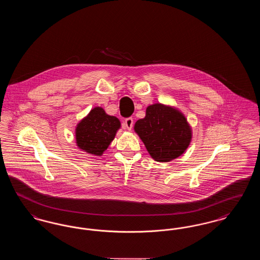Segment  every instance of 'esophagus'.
Listing matches in <instances>:
<instances>
[{
  "mask_svg": "<svg viewBox=\"0 0 260 260\" xmlns=\"http://www.w3.org/2000/svg\"><path fill=\"white\" fill-rule=\"evenodd\" d=\"M124 125L128 129V131H131L132 128H133V125H134V119L133 118H126L125 120H124Z\"/></svg>",
  "mask_w": 260,
  "mask_h": 260,
  "instance_id": "esophagus-1",
  "label": "esophagus"
}]
</instances>
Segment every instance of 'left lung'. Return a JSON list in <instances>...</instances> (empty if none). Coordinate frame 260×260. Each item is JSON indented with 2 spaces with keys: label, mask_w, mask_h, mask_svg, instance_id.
Instances as JSON below:
<instances>
[{
  "label": "left lung",
  "mask_w": 260,
  "mask_h": 260,
  "mask_svg": "<svg viewBox=\"0 0 260 260\" xmlns=\"http://www.w3.org/2000/svg\"><path fill=\"white\" fill-rule=\"evenodd\" d=\"M135 131L157 161H170L179 157L192 137L185 117L173 107L160 103L147 107L145 118L136 122Z\"/></svg>",
  "instance_id": "1"
}]
</instances>
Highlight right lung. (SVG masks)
<instances>
[{
    "label": "right lung",
    "instance_id": "obj_1",
    "mask_svg": "<svg viewBox=\"0 0 260 260\" xmlns=\"http://www.w3.org/2000/svg\"><path fill=\"white\" fill-rule=\"evenodd\" d=\"M120 126L119 119L107 115L101 107H95L77 125V145L87 153L100 156L108 148Z\"/></svg>",
    "mask_w": 260,
    "mask_h": 260
}]
</instances>
